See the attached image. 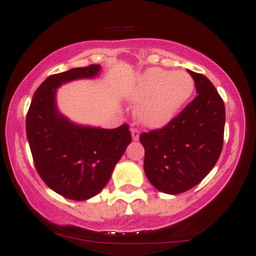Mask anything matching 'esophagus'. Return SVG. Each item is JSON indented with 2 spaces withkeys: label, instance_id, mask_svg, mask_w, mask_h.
<instances>
[{
  "label": "esophagus",
  "instance_id": "1",
  "mask_svg": "<svg viewBox=\"0 0 256 256\" xmlns=\"http://www.w3.org/2000/svg\"><path fill=\"white\" fill-rule=\"evenodd\" d=\"M131 134H132V140H140V131H138L137 128H131Z\"/></svg>",
  "mask_w": 256,
  "mask_h": 256
}]
</instances>
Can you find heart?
<instances>
[{"instance_id":"1","label":"heart","mask_w":256,"mask_h":256,"mask_svg":"<svg viewBox=\"0 0 256 256\" xmlns=\"http://www.w3.org/2000/svg\"><path fill=\"white\" fill-rule=\"evenodd\" d=\"M195 83L189 73L150 68L138 78L128 92L137 118L148 128H162L180 113L192 98Z\"/></svg>"}]
</instances>
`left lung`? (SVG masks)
<instances>
[{
	"instance_id": "8db88e82",
	"label": "left lung",
	"mask_w": 256,
	"mask_h": 256,
	"mask_svg": "<svg viewBox=\"0 0 256 256\" xmlns=\"http://www.w3.org/2000/svg\"><path fill=\"white\" fill-rule=\"evenodd\" d=\"M188 72L198 96L162 128L140 136L146 178L170 195L198 185L212 171L224 143V101L207 77Z\"/></svg>"
}]
</instances>
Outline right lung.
<instances>
[{
  "label": "right lung",
  "mask_w": 256,
  "mask_h": 256,
  "mask_svg": "<svg viewBox=\"0 0 256 256\" xmlns=\"http://www.w3.org/2000/svg\"><path fill=\"white\" fill-rule=\"evenodd\" d=\"M100 64L49 76L38 86L26 116V134L34 166L43 182L64 198L84 201L101 192L128 146V126H82L58 110L56 89L76 79L94 78Z\"/></svg>",
  "instance_id": "add662e5"
}]
</instances>
